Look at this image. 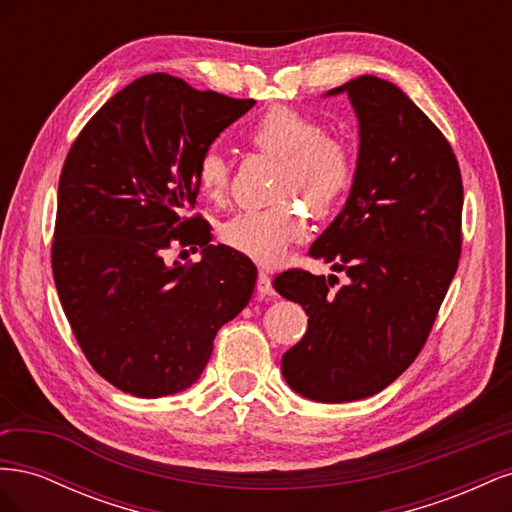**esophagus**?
Listing matches in <instances>:
<instances>
[{"label":"esophagus","mask_w":512,"mask_h":512,"mask_svg":"<svg viewBox=\"0 0 512 512\" xmlns=\"http://www.w3.org/2000/svg\"><path fill=\"white\" fill-rule=\"evenodd\" d=\"M256 292L260 294V297H275V288H273V282H271L267 271H260L258 282H256Z\"/></svg>","instance_id":"esophagus-1"}]
</instances>
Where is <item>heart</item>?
Here are the masks:
<instances>
[{
	"label": "heart",
	"mask_w": 512,
	"mask_h": 512,
	"mask_svg": "<svg viewBox=\"0 0 512 512\" xmlns=\"http://www.w3.org/2000/svg\"><path fill=\"white\" fill-rule=\"evenodd\" d=\"M258 151L280 160L275 198H299L316 218H327L346 196L354 177V158L348 143L324 132L320 119L294 106H271L245 132ZM196 183L213 203H222L230 185V166L224 153L205 149L196 162ZM305 218L297 205L282 200L267 209L241 211L220 228L230 250L262 267H275L288 247L305 237Z\"/></svg>",
	"instance_id": "heart-1"
}]
</instances>
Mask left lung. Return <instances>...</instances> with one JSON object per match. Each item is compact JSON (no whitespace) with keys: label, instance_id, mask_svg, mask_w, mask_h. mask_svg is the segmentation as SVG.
I'll return each mask as SVG.
<instances>
[{"label":"left lung","instance_id":"left-lung-1","mask_svg":"<svg viewBox=\"0 0 512 512\" xmlns=\"http://www.w3.org/2000/svg\"><path fill=\"white\" fill-rule=\"evenodd\" d=\"M348 94L359 117V160L342 213L309 247L335 275L290 269L273 280L299 303L307 331L282 356L292 391L320 401L376 395L423 350L461 256L463 183L455 153L397 85L359 76Z\"/></svg>","mask_w":512,"mask_h":512}]
</instances>
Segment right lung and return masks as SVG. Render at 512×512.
I'll list each match as a JSON object with an SVG mask.
<instances>
[{
  "instance_id": "right-lung-1",
  "label": "right lung",
  "mask_w": 512,
  "mask_h": 512,
  "mask_svg": "<svg viewBox=\"0 0 512 512\" xmlns=\"http://www.w3.org/2000/svg\"><path fill=\"white\" fill-rule=\"evenodd\" d=\"M254 100L170 74L123 87L87 121L61 168L51 247L61 307L87 361L119 391L156 399L192 386L215 333L252 299L256 267L211 245L194 209L196 162ZM177 240L204 247L166 266Z\"/></svg>"
}]
</instances>
